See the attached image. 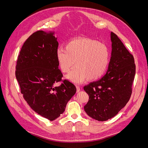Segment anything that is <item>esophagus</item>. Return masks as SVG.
<instances>
[{"instance_id":"obj_1","label":"esophagus","mask_w":148,"mask_h":148,"mask_svg":"<svg viewBox=\"0 0 148 148\" xmlns=\"http://www.w3.org/2000/svg\"><path fill=\"white\" fill-rule=\"evenodd\" d=\"M80 91V88L78 86H77V92H78Z\"/></svg>"}]
</instances>
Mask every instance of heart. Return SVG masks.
Listing matches in <instances>:
<instances>
[{"label": "heart", "mask_w": 148, "mask_h": 148, "mask_svg": "<svg viewBox=\"0 0 148 148\" xmlns=\"http://www.w3.org/2000/svg\"><path fill=\"white\" fill-rule=\"evenodd\" d=\"M110 51L106 44L87 38H78L66 42L64 48H58L56 59L60 70L67 73L76 68L66 78L76 84L96 80L105 73L110 62Z\"/></svg>", "instance_id": "b5f03b06"}]
</instances>
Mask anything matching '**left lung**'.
Segmentation results:
<instances>
[{
	"label": "left lung",
	"instance_id": "obj_1",
	"mask_svg": "<svg viewBox=\"0 0 148 148\" xmlns=\"http://www.w3.org/2000/svg\"><path fill=\"white\" fill-rule=\"evenodd\" d=\"M111 57L106 74L84 87L89 101L84 109L98 121L114 117L127 104L132 92L136 67L133 56L114 33H110Z\"/></svg>",
	"mask_w": 148,
	"mask_h": 148
}]
</instances>
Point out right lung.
Segmentation results:
<instances>
[{
    "mask_svg": "<svg viewBox=\"0 0 148 148\" xmlns=\"http://www.w3.org/2000/svg\"><path fill=\"white\" fill-rule=\"evenodd\" d=\"M58 46L54 31H36L24 42L16 66V78L24 99L34 111L50 121L64 112L77 91L68 80L55 86L62 77L56 59Z\"/></svg>",
    "mask_w": 148,
    "mask_h": 148,
    "instance_id": "obj_1",
    "label": "right lung"
}]
</instances>
